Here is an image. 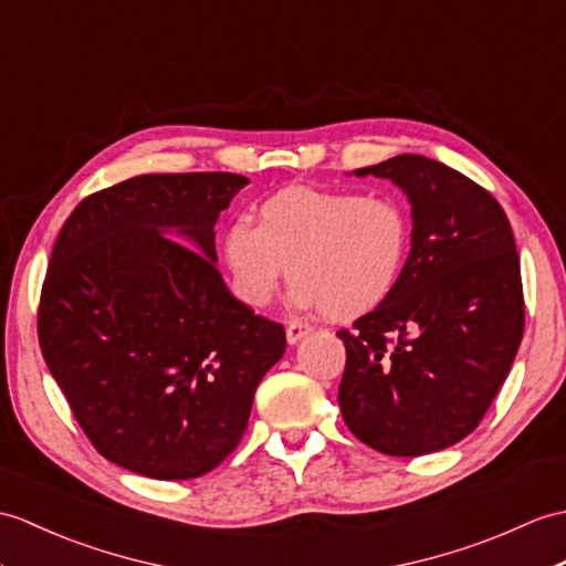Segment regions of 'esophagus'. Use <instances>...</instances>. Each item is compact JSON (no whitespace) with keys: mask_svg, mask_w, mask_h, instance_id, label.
Masks as SVG:
<instances>
[{"mask_svg":"<svg viewBox=\"0 0 566 566\" xmlns=\"http://www.w3.org/2000/svg\"><path fill=\"white\" fill-rule=\"evenodd\" d=\"M308 333H311V325H306V323H289V325H286V343H289V345H296V343H301V339H304Z\"/></svg>","mask_w":566,"mask_h":566,"instance_id":"1","label":"esophagus"}]
</instances>
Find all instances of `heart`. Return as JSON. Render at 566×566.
I'll list each match as a JSON object with an SVG mask.
<instances>
[{"mask_svg":"<svg viewBox=\"0 0 566 566\" xmlns=\"http://www.w3.org/2000/svg\"><path fill=\"white\" fill-rule=\"evenodd\" d=\"M410 255V217L390 195L292 186L221 233L231 292L265 308L286 280L294 301L337 321L359 318L392 294Z\"/></svg>","mask_w":566,"mask_h":566,"instance_id":"b5f03b06","label":"heart"}]
</instances>
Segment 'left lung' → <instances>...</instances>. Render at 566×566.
<instances>
[{"label":"left lung","instance_id":"1","mask_svg":"<svg viewBox=\"0 0 566 566\" xmlns=\"http://www.w3.org/2000/svg\"><path fill=\"white\" fill-rule=\"evenodd\" d=\"M412 207V248L392 294L352 331L337 402L349 431L386 455L465 439L509 376L523 337L521 262L502 205L451 166L400 154L354 170Z\"/></svg>","mask_w":566,"mask_h":566}]
</instances>
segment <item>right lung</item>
<instances>
[{
    "label": "right lung",
    "mask_w": 566,
    "mask_h": 566,
    "mask_svg": "<svg viewBox=\"0 0 566 566\" xmlns=\"http://www.w3.org/2000/svg\"><path fill=\"white\" fill-rule=\"evenodd\" d=\"M235 174H147L64 221L38 311L52 378L96 451L151 480L214 470L251 417L286 335L235 301L217 270Z\"/></svg>",
    "instance_id": "right-lung-1"
}]
</instances>
